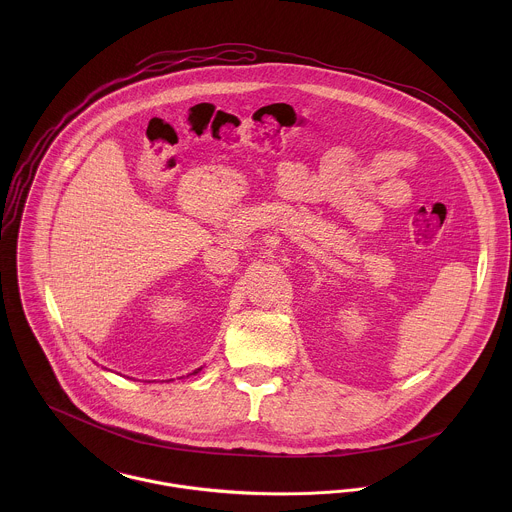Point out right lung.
Wrapping results in <instances>:
<instances>
[{"label": "right lung", "mask_w": 512, "mask_h": 512, "mask_svg": "<svg viewBox=\"0 0 512 512\" xmlns=\"http://www.w3.org/2000/svg\"><path fill=\"white\" fill-rule=\"evenodd\" d=\"M201 368H203V366H201ZM201 368H197V370H193V372H191V374H197V372H199V370H201Z\"/></svg>", "instance_id": "add662e5"}]
</instances>
